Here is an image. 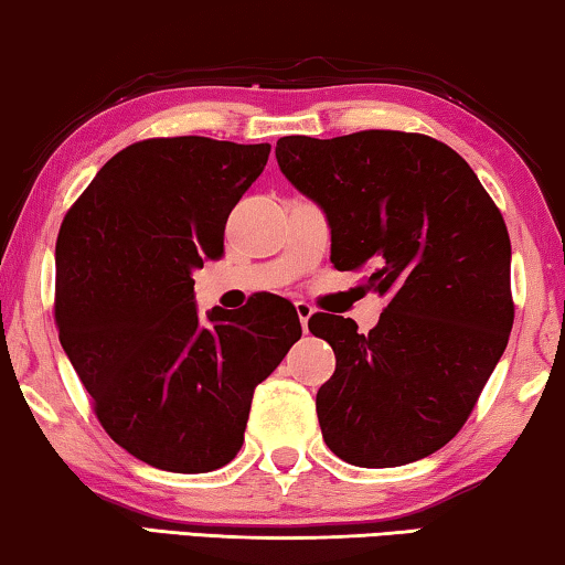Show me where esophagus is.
<instances>
[{
  "instance_id": "1",
  "label": "esophagus",
  "mask_w": 565,
  "mask_h": 565,
  "mask_svg": "<svg viewBox=\"0 0 565 565\" xmlns=\"http://www.w3.org/2000/svg\"><path fill=\"white\" fill-rule=\"evenodd\" d=\"M294 307H297V315H299V321H301V329L307 331V329H309V319H311V315H315V309H311L307 301H297V303H294Z\"/></svg>"
}]
</instances>
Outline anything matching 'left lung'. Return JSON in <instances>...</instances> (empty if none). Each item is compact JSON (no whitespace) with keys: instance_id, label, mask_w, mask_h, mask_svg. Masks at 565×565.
Masks as SVG:
<instances>
[{"instance_id":"1","label":"left lung","mask_w":565,"mask_h":565,"mask_svg":"<svg viewBox=\"0 0 565 565\" xmlns=\"http://www.w3.org/2000/svg\"><path fill=\"white\" fill-rule=\"evenodd\" d=\"M276 160L324 211L331 264L364 271L387 299L380 324L315 315L337 370L317 392L329 450L356 468H397L458 435L513 327L505 221L445 142L399 130L286 136Z\"/></svg>"}]
</instances>
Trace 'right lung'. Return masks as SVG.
Segmentation results:
<instances>
[{
	"instance_id": "add662e5",
	"label": "right lung",
	"mask_w": 565,
	"mask_h": 565,
	"mask_svg": "<svg viewBox=\"0 0 565 565\" xmlns=\"http://www.w3.org/2000/svg\"><path fill=\"white\" fill-rule=\"evenodd\" d=\"M268 153L199 136L132 142L62 221L60 344L105 433L153 468L193 476L234 460L256 384L301 337L274 294L205 319L195 307L193 271L223 256L228 213Z\"/></svg>"
}]
</instances>
